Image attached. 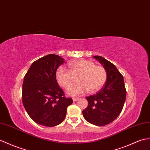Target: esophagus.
<instances>
[{
    "label": "esophagus",
    "instance_id": "esophagus-1",
    "mask_svg": "<svg viewBox=\"0 0 150 150\" xmlns=\"http://www.w3.org/2000/svg\"><path fill=\"white\" fill-rule=\"evenodd\" d=\"M77 100H79V98H73V101H74V102H76V101Z\"/></svg>",
    "mask_w": 150,
    "mask_h": 150
}]
</instances>
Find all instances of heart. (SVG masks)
<instances>
[{"label": "heart", "mask_w": 150, "mask_h": 150, "mask_svg": "<svg viewBox=\"0 0 150 150\" xmlns=\"http://www.w3.org/2000/svg\"><path fill=\"white\" fill-rule=\"evenodd\" d=\"M68 67L69 70L63 67H59L55 73V79L59 86L68 89L74 82V77L78 76L77 84L68 91L70 96H79L88 91L90 93L98 91L107 81V74L105 68L96 66L92 61L80 59L69 62Z\"/></svg>", "instance_id": "obj_1"}]
</instances>
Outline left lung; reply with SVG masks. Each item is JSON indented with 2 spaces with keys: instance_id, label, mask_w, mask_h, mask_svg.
Segmentation results:
<instances>
[{
  "instance_id": "left-lung-1",
  "label": "left lung",
  "mask_w": 150,
  "mask_h": 150,
  "mask_svg": "<svg viewBox=\"0 0 150 150\" xmlns=\"http://www.w3.org/2000/svg\"><path fill=\"white\" fill-rule=\"evenodd\" d=\"M107 71V78L103 88L96 95L86 97L88 107L82 111L85 120L96 126L112 122L120 114L126 100L123 75L112 62L99 55L93 57Z\"/></svg>"
}]
</instances>
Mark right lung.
Masks as SVG:
<instances>
[{"label": "right lung", "mask_w": 150, "mask_h": 150, "mask_svg": "<svg viewBox=\"0 0 150 150\" xmlns=\"http://www.w3.org/2000/svg\"><path fill=\"white\" fill-rule=\"evenodd\" d=\"M64 59L48 54L31 64L24 77L22 102L30 117L38 124L52 127L64 121L67 107L73 103L66 98L55 79Z\"/></svg>", "instance_id": "obj_1"}]
</instances>
